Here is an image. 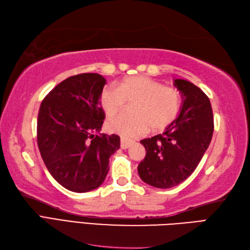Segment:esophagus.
<instances>
[{
    "label": "esophagus",
    "instance_id": "1",
    "mask_svg": "<svg viewBox=\"0 0 250 250\" xmlns=\"http://www.w3.org/2000/svg\"><path fill=\"white\" fill-rule=\"evenodd\" d=\"M130 145H131L130 141H127V140H125V139H121V148L122 149L128 148Z\"/></svg>",
    "mask_w": 250,
    "mask_h": 250
}]
</instances>
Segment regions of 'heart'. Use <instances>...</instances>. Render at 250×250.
Returning <instances> with one entry per match:
<instances>
[{
  "mask_svg": "<svg viewBox=\"0 0 250 250\" xmlns=\"http://www.w3.org/2000/svg\"><path fill=\"white\" fill-rule=\"evenodd\" d=\"M125 103H132L131 117H118L107 123L109 132L130 140L151 131L164 130L177 119L181 109L178 89L167 87L153 78L137 75L123 78L115 87H105L100 105L109 118L120 113Z\"/></svg>",
  "mask_w": 250,
  "mask_h": 250,
  "instance_id": "b5f03b06",
  "label": "heart"
}]
</instances>
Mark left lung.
<instances>
[{
	"label": "left lung",
	"mask_w": 250,
	"mask_h": 250,
	"mask_svg": "<svg viewBox=\"0 0 250 250\" xmlns=\"http://www.w3.org/2000/svg\"><path fill=\"white\" fill-rule=\"evenodd\" d=\"M174 86L184 99L178 118L161 135L140 141L146 149L140 178L159 188L178 186L195 171L214 130L208 96L185 79H175Z\"/></svg>",
	"instance_id": "obj_1"
}]
</instances>
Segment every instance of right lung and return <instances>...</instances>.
Wrapping results in <instances>:
<instances>
[{
  "instance_id": "obj_1",
  "label": "right lung",
  "mask_w": 250,
  "mask_h": 250,
  "mask_svg": "<svg viewBox=\"0 0 250 250\" xmlns=\"http://www.w3.org/2000/svg\"><path fill=\"white\" fill-rule=\"evenodd\" d=\"M106 79L96 73L68 77L42 101L37 142L48 172L59 185L76 193L99 188L109 171V158L120 137L100 133L105 113L100 94Z\"/></svg>"
}]
</instances>
